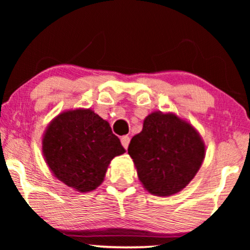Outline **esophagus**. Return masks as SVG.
Masks as SVG:
<instances>
[{"mask_svg":"<svg viewBox=\"0 0 250 250\" xmlns=\"http://www.w3.org/2000/svg\"><path fill=\"white\" fill-rule=\"evenodd\" d=\"M129 141H131V139H129V136H127V135L122 136L121 142H122V145H123V146H124L125 149H127V146H128V145H129Z\"/></svg>","mask_w":250,"mask_h":250,"instance_id":"obj_1","label":"esophagus"}]
</instances>
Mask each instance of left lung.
<instances>
[{
  "instance_id": "8db88e82",
  "label": "left lung",
  "mask_w": 250,
  "mask_h": 250,
  "mask_svg": "<svg viewBox=\"0 0 250 250\" xmlns=\"http://www.w3.org/2000/svg\"><path fill=\"white\" fill-rule=\"evenodd\" d=\"M139 179L150 193L170 196L193 179L205 157V145L189 123L174 114L152 112L128 146Z\"/></svg>"
}]
</instances>
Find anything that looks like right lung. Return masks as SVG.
<instances>
[{
  "label": "right lung",
  "mask_w": 250,
  "mask_h": 250,
  "mask_svg": "<svg viewBox=\"0 0 250 250\" xmlns=\"http://www.w3.org/2000/svg\"><path fill=\"white\" fill-rule=\"evenodd\" d=\"M125 152L108 122L90 109L62 112L43 138V153L58 180L80 192L104 181L111 159Z\"/></svg>",
  "instance_id": "add662e5"
}]
</instances>
